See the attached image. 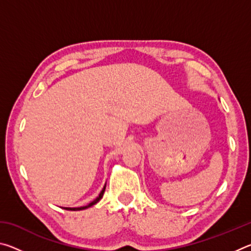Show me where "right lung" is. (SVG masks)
<instances>
[{
  "label": "right lung",
  "instance_id": "obj_1",
  "mask_svg": "<svg viewBox=\"0 0 251 251\" xmlns=\"http://www.w3.org/2000/svg\"><path fill=\"white\" fill-rule=\"evenodd\" d=\"M105 188H106V184H105V186L103 187V189H101V192L100 193V195L99 196H97L94 201H93L92 202H90L88 203V205H86V206H83V207H75V208H71V207H64V209H66V210H84V209H87V208H90V207H92L93 205H95V203H97L99 202L101 198H103V195H104V192H105Z\"/></svg>",
  "mask_w": 251,
  "mask_h": 251
}]
</instances>
